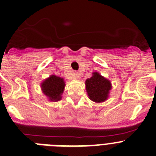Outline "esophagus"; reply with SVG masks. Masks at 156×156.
I'll list each match as a JSON object with an SVG mask.
<instances>
[{
	"label": "esophagus",
	"mask_w": 156,
	"mask_h": 156,
	"mask_svg": "<svg viewBox=\"0 0 156 156\" xmlns=\"http://www.w3.org/2000/svg\"><path fill=\"white\" fill-rule=\"evenodd\" d=\"M73 77L75 79H80V75L77 73H75L73 74Z\"/></svg>",
	"instance_id": "esophagus-1"
}]
</instances>
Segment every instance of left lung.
Wrapping results in <instances>:
<instances>
[{"label": "left lung", "mask_w": 156, "mask_h": 156, "mask_svg": "<svg viewBox=\"0 0 156 156\" xmlns=\"http://www.w3.org/2000/svg\"><path fill=\"white\" fill-rule=\"evenodd\" d=\"M111 89V82L98 73H94L93 76L86 80V90L90 99L94 102L106 101Z\"/></svg>", "instance_id": "1"}]
</instances>
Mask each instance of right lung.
I'll use <instances>...</instances> for the list:
<instances>
[{
    "label": "right lung",
    "mask_w": 156,
    "mask_h": 156,
    "mask_svg": "<svg viewBox=\"0 0 156 156\" xmlns=\"http://www.w3.org/2000/svg\"><path fill=\"white\" fill-rule=\"evenodd\" d=\"M65 87V83L62 78L52 75L42 83V89L44 94L48 97L50 101H57L61 99L60 96Z\"/></svg>",
    "instance_id": "right-lung-1"
}]
</instances>
